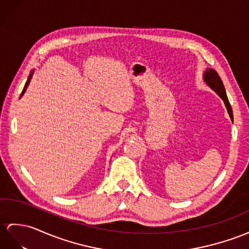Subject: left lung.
Returning a JSON list of instances; mask_svg holds the SVG:
<instances>
[{
	"mask_svg": "<svg viewBox=\"0 0 249 249\" xmlns=\"http://www.w3.org/2000/svg\"><path fill=\"white\" fill-rule=\"evenodd\" d=\"M204 81L207 83L208 87H210L217 95L221 97L222 100L224 101V104H225V106H226L227 112L229 114L230 118H231V120H233L232 108H231V106H230V104H229V100H228V97L226 95L225 88H224L223 81H222V79L220 78L219 74H217V72L214 70L207 69L205 71V74H204Z\"/></svg>",
	"mask_w": 249,
	"mask_h": 249,
	"instance_id": "8db88e82",
	"label": "left lung"
}]
</instances>
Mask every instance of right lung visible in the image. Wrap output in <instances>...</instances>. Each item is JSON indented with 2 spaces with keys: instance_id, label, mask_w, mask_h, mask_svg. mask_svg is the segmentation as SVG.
Instances as JSON below:
<instances>
[{
  "instance_id": "add662e5",
  "label": "right lung",
  "mask_w": 249,
  "mask_h": 249,
  "mask_svg": "<svg viewBox=\"0 0 249 249\" xmlns=\"http://www.w3.org/2000/svg\"><path fill=\"white\" fill-rule=\"evenodd\" d=\"M33 74H34V71H30V75H29V77H28V79H27L25 86H24V89H23V90H22V93H21V96H20V97H22L23 94L25 93V90H26V89H27V87H28V84H29V82H30V79H32V77H33Z\"/></svg>"
}]
</instances>
